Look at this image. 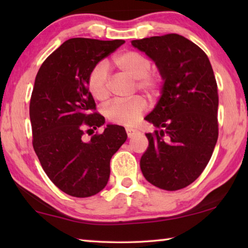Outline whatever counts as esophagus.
<instances>
[{
  "instance_id": "1",
  "label": "esophagus",
  "mask_w": 248,
  "mask_h": 248,
  "mask_svg": "<svg viewBox=\"0 0 248 248\" xmlns=\"http://www.w3.org/2000/svg\"><path fill=\"white\" fill-rule=\"evenodd\" d=\"M125 131H127V136H128V138H133L134 136H136V134H138V130H136V129H132V128H127L125 129Z\"/></svg>"
}]
</instances>
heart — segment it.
<instances>
[{"label": "heart", "mask_w": 248, "mask_h": 248, "mask_svg": "<svg viewBox=\"0 0 248 248\" xmlns=\"http://www.w3.org/2000/svg\"><path fill=\"white\" fill-rule=\"evenodd\" d=\"M114 63L121 73L136 79L137 87L151 96L161 94L164 79L157 72H152L150 58L137 51H124L116 54ZM91 95L104 102L109 96V74L105 62H99L91 70L87 78ZM146 110V102L140 96L127 100H114L104 108V115L112 124L133 125Z\"/></svg>", "instance_id": "b5f03b06"}]
</instances>
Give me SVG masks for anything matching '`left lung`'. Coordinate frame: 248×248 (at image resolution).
<instances>
[{
    "label": "left lung",
    "instance_id": "left-lung-1",
    "mask_svg": "<svg viewBox=\"0 0 248 248\" xmlns=\"http://www.w3.org/2000/svg\"><path fill=\"white\" fill-rule=\"evenodd\" d=\"M164 79L161 98L145 120L158 128L146 133L140 161L154 186L178 190L194 183L211 158L219 136V95L211 63L198 46L177 33L132 40Z\"/></svg>",
    "mask_w": 248,
    "mask_h": 248
}]
</instances>
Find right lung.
<instances>
[{"label":"right lung","instance_id":"1","mask_svg":"<svg viewBox=\"0 0 248 248\" xmlns=\"http://www.w3.org/2000/svg\"><path fill=\"white\" fill-rule=\"evenodd\" d=\"M124 40L72 38L41 64L31 93L29 116L32 146L45 173L59 189L78 198L103 190L110 159L127 140L121 125L107 124L103 133L84 139L105 118L87 87L91 70ZM87 130V131H89Z\"/></svg>","mask_w":248,"mask_h":248}]
</instances>
